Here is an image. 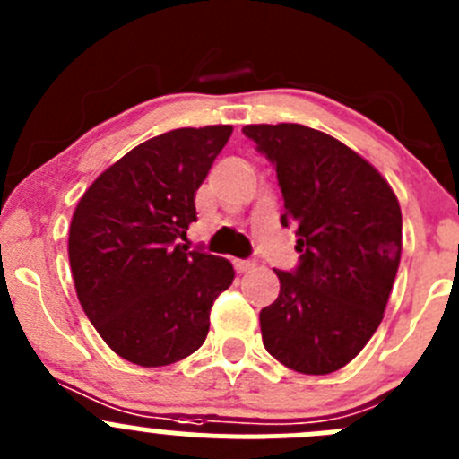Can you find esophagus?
Here are the masks:
<instances>
[{
  "label": "esophagus",
  "mask_w": 459,
  "mask_h": 459,
  "mask_svg": "<svg viewBox=\"0 0 459 459\" xmlns=\"http://www.w3.org/2000/svg\"><path fill=\"white\" fill-rule=\"evenodd\" d=\"M255 268V262L253 259H235V271L238 273H248Z\"/></svg>",
  "instance_id": "esophagus-1"
}]
</instances>
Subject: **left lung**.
<instances>
[{"mask_svg":"<svg viewBox=\"0 0 459 459\" xmlns=\"http://www.w3.org/2000/svg\"><path fill=\"white\" fill-rule=\"evenodd\" d=\"M275 169L281 226L299 262L275 271L280 295L259 313L264 349L284 367L326 375L346 367L382 322L402 255V211L367 160L302 124L242 128Z\"/></svg>","mask_w":459,"mask_h":459,"instance_id":"8db88e82","label":"left lung"}]
</instances>
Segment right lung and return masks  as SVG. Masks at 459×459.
Returning <instances> with one entry per match:
<instances>
[{
    "instance_id": "1",
    "label": "right lung",
    "mask_w": 459,
    "mask_h": 459,
    "mask_svg": "<svg viewBox=\"0 0 459 459\" xmlns=\"http://www.w3.org/2000/svg\"><path fill=\"white\" fill-rule=\"evenodd\" d=\"M233 126L175 128L140 143L92 182L75 208L68 259L101 340L140 367H166L204 344L229 259L188 251L195 191Z\"/></svg>"
}]
</instances>
